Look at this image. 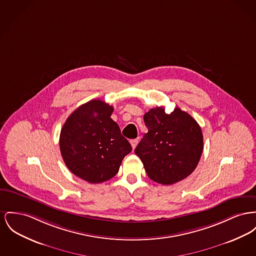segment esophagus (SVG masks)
<instances>
[{
  "mask_svg": "<svg viewBox=\"0 0 256 256\" xmlns=\"http://www.w3.org/2000/svg\"><path fill=\"white\" fill-rule=\"evenodd\" d=\"M130 144H132V149L134 150V149H136V146H137V144H138V139H132V140L130 141Z\"/></svg>",
  "mask_w": 256,
  "mask_h": 256,
  "instance_id": "obj_1",
  "label": "esophagus"
}]
</instances>
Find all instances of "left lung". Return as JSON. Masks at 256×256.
Wrapping results in <instances>:
<instances>
[{
    "mask_svg": "<svg viewBox=\"0 0 256 256\" xmlns=\"http://www.w3.org/2000/svg\"><path fill=\"white\" fill-rule=\"evenodd\" d=\"M144 122L148 132L134 152L149 178L167 186L190 176L203 152V134L197 122L178 107L170 114L164 107L152 108Z\"/></svg>",
    "mask_w": 256,
    "mask_h": 256,
    "instance_id": "8db88e82",
    "label": "left lung"
}]
</instances>
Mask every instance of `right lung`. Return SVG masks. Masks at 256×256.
I'll use <instances>...</instances> for the list:
<instances>
[{
	"mask_svg": "<svg viewBox=\"0 0 256 256\" xmlns=\"http://www.w3.org/2000/svg\"><path fill=\"white\" fill-rule=\"evenodd\" d=\"M113 106L92 100L74 110L60 134L62 160L72 173L90 184L113 178L132 145L111 119Z\"/></svg>",
	"mask_w": 256,
	"mask_h": 256,
	"instance_id": "add662e5",
	"label": "right lung"
}]
</instances>
